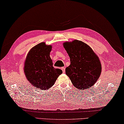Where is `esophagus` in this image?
<instances>
[{
  "label": "esophagus",
  "instance_id": "1",
  "mask_svg": "<svg viewBox=\"0 0 124 124\" xmlns=\"http://www.w3.org/2000/svg\"><path fill=\"white\" fill-rule=\"evenodd\" d=\"M61 69H62V72L64 73V72H65V67H62Z\"/></svg>",
  "mask_w": 124,
  "mask_h": 124
}]
</instances>
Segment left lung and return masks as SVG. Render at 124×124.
I'll list each match as a JSON object with an SVG mask.
<instances>
[{
  "label": "left lung",
  "instance_id": "8db88e82",
  "mask_svg": "<svg viewBox=\"0 0 124 124\" xmlns=\"http://www.w3.org/2000/svg\"><path fill=\"white\" fill-rule=\"evenodd\" d=\"M70 57V65L66 68V74L78 89L92 87L100 76L101 65L98 57L88 45L74 40L63 44Z\"/></svg>",
  "mask_w": 124,
  "mask_h": 124
}]
</instances>
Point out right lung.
<instances>
[{"mask_svg":"<svg viewBox=\"0 0 124 124\" xmlns=\"http://www.w3.org/2000/svg\"><path fill=\"white\" fill-rule=\"evenodd\" d=\"M51 45L39 43L29 50L24 63L23 70L27 80L39 89L47 90L52 87L57 78L62 73L60 69L53 67L50 57Z\"/></svg>","mask_w":124,"mask_h":124,"instance_id":"add662e5","label":"right lung"}]
</instances>
